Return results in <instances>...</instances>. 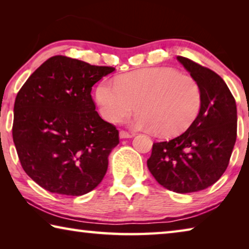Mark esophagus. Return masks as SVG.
Masks as SVG:
<instances>
[{"label": "esophagus", "mask_w": 249, "mask_h": 249, "mask_svg": "<svg viewBox=\"0 0 249 249\" xmlns=\"http://www.w3.org/2000/svg\"><path fill=\"white\" fill-rule=\"evenodd\" d=\"M134 137V134H129L127 132H125V130H121L120 132V138L122 140H125V138H132Z\"/></svg>", "instance_id": "34e87169"}]
</instances>
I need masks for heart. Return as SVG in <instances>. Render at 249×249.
<instances>
[{"label": "heart", "instance_id": "b5f03b06", "mask_svg": "<svg viewBox=\"0 0 249 249\" xmlns=\"http://www.w3.org/2000/svg\"><path fill=\"white\" fill-rule=\"evenodd\" d=\"M101 114L116 123L137 105V127L169 137L182 133L199 114L202 94L197 82L178 70L159 67L135 70L116 81L103 80L95 91Z\"/></svg>", "mask_w": 249, "mask_h": 249}]
</instances>
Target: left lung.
<instances>
[{
  "instance_id": "1",
  "label": "left lung",
  "mask_w": 249,
  "mask_h": 249,
  "mask_svg": "<svg viewBox=\"0 0 249 249\" xmlns=\"http://www.w3.org/2000/svg\"><path fill=\"white\" fill-rule=\"evenodd\" d=\"M177 60L199 84L201 107L184 133L154 142L147 166L168 190L191 193L215 183L229 166L237 135V109L220 75L188 58L178 56Z\"/></svg>"
}]
</instances>
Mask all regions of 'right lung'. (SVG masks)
I'll list each match as a JSON object with an SVG mask.
<instances>
[{"mask_svg":"<svg viewBox=\"0 0 249 249\" xmlns=\"http://www.w3.org/2000/svg\"><path fill=\"white\" fill-rule=\"evenodd\" d=\"M114 70L54 56L18 91L13 141L24 171L45 190L79 196L104 178L119 130L95 111L91 90Z\"/></svg>","mask_w":249,"mask_h":249,"instance_id":"add662e5","label":"right lung"}]
</instances>
